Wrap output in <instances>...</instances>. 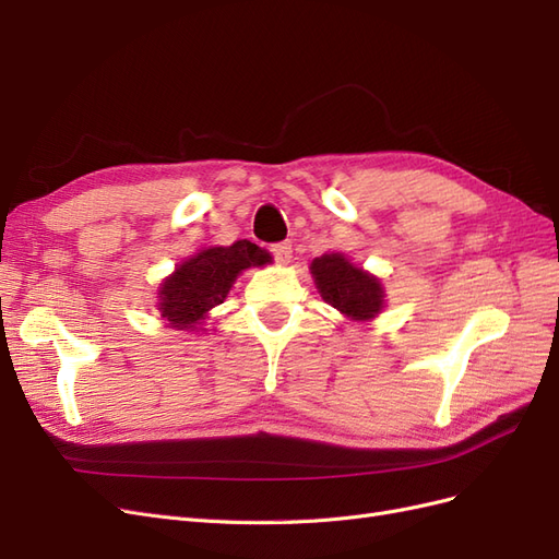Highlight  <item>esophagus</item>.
Instances as JSON below:
<instances>
[{
    "mask_svg": "<svg viewBox=\"0 0 559 559\" xmlns=\"http://www.w3.org/2000/svg\"><path fill=\"white\" fill-rule=\"evenodd\" d=\"M270 253H273V259L277 263H289L292 261V242L284 240L277 245H270Z\"/></svg>",
    "mask_w": 559,
    "mask_h": 559,
    "instance_id": "1",
    "label": "esophagus"
}]
</instances>
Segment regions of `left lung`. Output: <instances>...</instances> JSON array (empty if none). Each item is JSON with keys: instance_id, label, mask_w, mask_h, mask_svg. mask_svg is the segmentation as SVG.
<instances>
[{"instance_id": "1", "label": "left lung", "mask_w": 559, "mask_h": 559, "mask_svg": "<svg viewBox=\"0 0 559 559\" xmlns=\"http://www.w3.org/2000/svg\"><path fill=\"white\" fill-rule=\"evenodd\" d=\"M312 277L321 298L352 319H370L382 310L384 294L380 282L361 267H354L341 253L314 259Z\"/></svg>"}]
</instances>
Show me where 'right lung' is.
<instances>
[{
  "mask_svg": "<svg viewBox=\"0 0 559 559\" xmlns=\"http://www.w3.org/2000/svg\"><path fill=\"white\" fill-rule=\"evenodd\" d=\"M267 253L249 240L212 247L183 261L160 286L158 310L177 329H191L212 308L222 306L245 267L263 265Z\"/></svg>",
  "mask_w": 559,
  "mask_h": 559,
  "instance_id": "right-lung-1",
  "label": "right lung"
}]
</instances>
